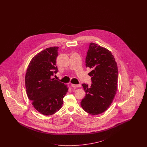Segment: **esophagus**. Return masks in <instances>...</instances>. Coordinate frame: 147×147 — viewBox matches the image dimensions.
<instances>
[{
    "label": "esophagus",
    "mask_w": 147,
    "mask_h": 147,
    "mask_svg": "<svg viewBox=\"0 0 147 147\" xmlns=\"http://www.w3.org/2000/svg\"><path fill=\"white\" fill-rule=\"evenodd\" d=\"M71 86L73 88H78V87H81V85H74V84H71Z\"/></svg>",
    "instance_id": "esophagus-1"
}]
</instances>
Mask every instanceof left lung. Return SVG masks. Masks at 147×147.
<instances>
[{
	"label": "left lung",
	"mask_w": 147,
	"mask_h": 147,
	"mask_svg": "<svg viewBox=\"0 0 147 147\" xmlns=\"http://www.w3.org/2000/svg\"><path fill=\"white\" fill-rule=\"evenodd\" d=\"M86 66L92 69L88 73L92 85L82 84L86 95L81 106L89 114L96 115L110 107L115 96L118 68L111 52L93 42L89 44Z\"/></svg>",
	"instance_id": "obj_1"
}]
</instances>
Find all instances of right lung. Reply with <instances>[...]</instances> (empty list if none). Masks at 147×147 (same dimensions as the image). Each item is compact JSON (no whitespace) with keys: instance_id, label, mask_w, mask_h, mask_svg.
<instances>
[{"instance_id":"right-lung-1","label":"right lung","mask_w":147,"mask_h":147,"mask_svg":"<svg viewBox=\"0 0 147 147\" xmlns=\"http://www.w3.org/2000/svg\"><path fill=\"white\" fill-rule=\"evenodd\" d=\"M58 49L51 47L37 54L32 59L26 72L27 95L36 110L44 115H51L60 109L68 89L67 85L52 79L58 71Z\"/></svg>"}]
</instances>
